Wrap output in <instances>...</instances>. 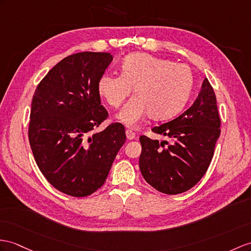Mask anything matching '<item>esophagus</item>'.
I'll use <instances>...</instances> for the list:
<instances>
[{
	"label": "esophagus",
	"instance_id": "1",
	"mask_svg": "<svg viewBox=\"0 0 251 251\" xmlns=\"http://www.w3.org/2000/svg\"><path fill=\"white\" fill-rule=\"evenodd\" d=\"M126 138L130 139V140L134 139V138H135V136H136V134L134 133L132 130H129V129L126 131Z\"/></svg>",
	"mask_w": 251,
	"mask_h": 251
}]
</instances>
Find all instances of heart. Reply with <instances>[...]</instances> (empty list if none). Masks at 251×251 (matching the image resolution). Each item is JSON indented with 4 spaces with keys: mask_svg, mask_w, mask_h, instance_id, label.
Listing matches in <instances>:
<instances>
[{
    "mask_svg": "<svg viewBox=\"0 0 251 251\" xmlns=\"http://www.w3.org/2000/svg\"><path fill=\"white\" fill-rule=\"evenodd\" d=\"M120 75H103L98 82L99 94L107 104L119 108L130 96L136 95L118 114L122 124L135 127L146 117H173L185 104L191 94L194 75L184 64L147 53H132L122 60Z\"/></svg>",
    "mask_w": 251,
    "mask_h": 251,
    "instance_id": "heart-1",
    "label": "heart"
}]
</instances>
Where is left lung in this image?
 Returning a JSON list of instances; mask_svg holds the SVG:
<instances>
[{
    "label": "left lung",
    "instance_id": "1",
    "mask_svg": "<svg viewBox=\"0 0 251 251\" xmlns=\"http://www.w3.org/2000/svg\"><path fill=\"white\" fill-rule=\"evenodd\" d=\"M151 130L169 137L170 143L139 137V169L144 179L167 195L194 187L209 168L221 135L216 96L209 79L204 78L198 97L186 111Z\"/></svg>",
    "mask_w": 251,
    "mask_h": 251
}]
</instances>
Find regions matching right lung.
<instances>
[{
    "label": "right lung",
    "mask_w": 251,
    "mask_h": 251,
    "mask_svg": "<svg viewBox=\"0 0 251 251\" xmlns=\"http://www.w3.org/2000/svg\"><path fill=\"white\" fill-rule=\"evenodd\" d=\"M113 58L105 52L69 55L47 73L33 96L28 140L36 164L54 188L72 197L89 196L104 184L126 143L119 122L93 132L108 118L98 82Z\"/></svg>",
    "instance_id": "add662e5"
}]
</instances>
